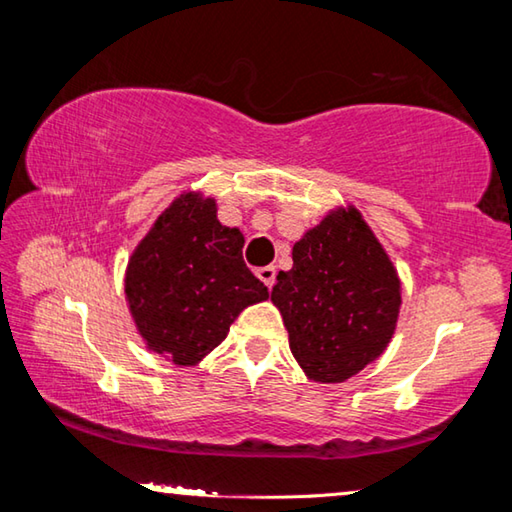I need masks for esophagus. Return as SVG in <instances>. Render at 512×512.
Segmentation results:
<instances>
[{
	"mask_svg": "<svg viewBox=\"0 0 512 512\" xmlns=\"http://www.w3.org/2000/svg\"><path fill=\"white\" fill-rule=\"evenodd\" d=\"M257 277L266 284L268 289H273V284H275V266H264V268H259V271H257Z\"/></svg>",
	"mask_w": 512,
	"mask_h": 512,
	"instance_id": "esophagus-1",
	"label": "esophagus"
}]
</instances>
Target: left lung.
Wrapping results in <instances>:
<instances>
[{
	"label": "left lung",
	"mask_w": 512,
	"mask_h": 512,
	"mask_svg": "<svg viewBox=\"0 0 512 512\" xmlns=\"http://www.w3.org/2000/svg\"><path fill=\"white\" fill-rule=\"evenodd\" d=\"M289 348L320 384H339L391 343L402 287L391 257L357 207H336L293 246L271 293Z\"/></svg>",
	"instance_id": "left-lung-1"
}]
</instances>
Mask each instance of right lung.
<instances>
[{"mask_svg":"<svg viewBox=\"0 0 512 512\" xmlns=\"http://www.w3.org/2000/svg\"><path fill=\"white\" fill-rule=\"evenodd\" d=\"M244 235L216 219V201L185 192L164 210L126 266V300L151 352L196 366L246 307L268 298L241 257Z\"/></svg>","mask_w":512,"mask_h":512,"instance_id":"obj_1","label":"right lung"}]
</instances>
